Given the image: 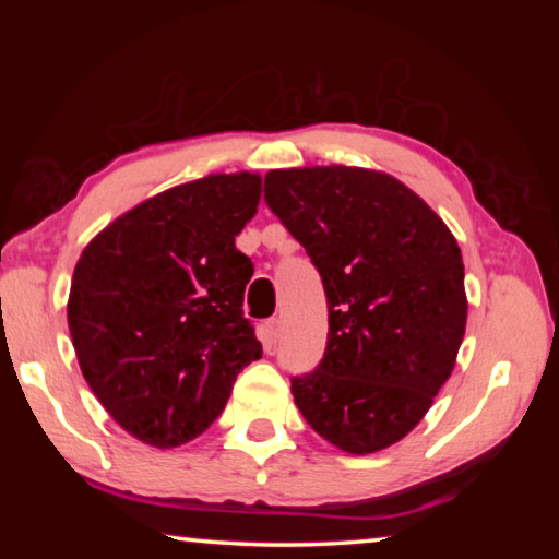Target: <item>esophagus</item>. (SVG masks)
Masks as SVG:
<instances>
[{
  "label": "esophagus",
  "instance_id": "1",
  "mask_svg": "<svg viewBox=\"0 0 559 559\" xmlns=\"http://www.w3.org/2000/svg\"><path fill=\"white\" fill-rule=\"evenodd\" d=\"M263 333H266V343L273 345L278 340V333H281V320L278 318H271L263 323Z\"/></svg>",
  "mask_w": 559,
  "mask_h": 559
}]
</instances>
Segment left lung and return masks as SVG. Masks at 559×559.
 <instances>
[{"label":"left lung","mask_w":559,"mask_h":559,"mask_svg":"<svg viewBox=\"0 0 559 559\" xmlns=\"http://www.w3.org/2000/svg\"><path fill=\"white\" fill-rule=\"evenodd\" d=\"M266 204L328 298L325 355L290 380L302 419L345 453L392 447L456 365L468 316L456 239L419 194L377 169H271Z\"/></svg>","instance_id":"8db88e82"}]
</instances>
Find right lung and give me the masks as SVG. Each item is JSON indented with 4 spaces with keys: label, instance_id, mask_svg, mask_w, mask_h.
<instances>
[{
    "label": "right lung",
    "instance_id": "right-lung-1",
    "mask_svg": "<svg viewBox=\"0 0 559 559\" xmlns=\"http://www.w3.org/2000/svg\"><path fill=\"white\" fill-rule=\"evenodd\" d=\"M261 175H210L165 189L110 222L75 263L69 330L93 394L130 437L175 449L224 412L261 357L243 318L253 263L236 236Z\"/></svg>",
    "mask_w": 559,
    "mask_h": 559
}]
</instances>
